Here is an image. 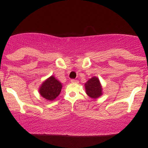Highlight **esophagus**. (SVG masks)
<instances>
[{
    "instance_id": "34e87169",
    "label": "esophagus",
    "mask_w": 148,
    "mask_h": 148,
    "mask_svg": "<svg viewBox=\"0 0 148 148\" xmlns=\"http://www.w3.org/2000/svg\"><path fill=\"white\" fill-rule=\"evenodd\" d=\"M71 82L74 83V84H78V83H79V81H78V80H76V79H72L71 80Z\"/></svg>"
}]
</instances>
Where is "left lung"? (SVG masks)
<instances>
[{
	"label": "left lung",
	"instance_id": "8db88e82",
	"mask_svg": "<svg viewBox=\"0 0 148 148\" xmlns=\"http://www.w3.org/2000/svg\"><path fill=\"white\" fill-rule=\"evenodd\" d=\"M86 93L90 97L96 99L102 95V88L100 84L99 79L97 77H92L88 80L85 84Z\"/></svg>",
	"mask_w": 148,
	"mask_h": 148
}]
</instances>
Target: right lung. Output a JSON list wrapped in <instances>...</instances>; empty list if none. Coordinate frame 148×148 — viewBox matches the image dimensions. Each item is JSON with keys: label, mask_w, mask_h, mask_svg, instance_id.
Returning <instances> with one entry per match:
<instances>
[{"label": "right lung", "mask_w": 148, "mask_h": 148, "mask_svg": "<svg viewBox=\"0 0 148 148\" xmlns=\"http://www.w3.org/2000/svg\"><path fill=\"white\" fill-rule=\"evenodd\" d=\"M62 84L51 76L42 84L40 88V95L49 101L55 99L61 92Z\"/></svg>", "instance_id": "right-lung-1"}]
</instances>
